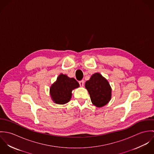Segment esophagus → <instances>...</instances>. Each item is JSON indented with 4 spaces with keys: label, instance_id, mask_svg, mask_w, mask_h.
I'll use <instances>...</instances> for the list:
<instances>
[{
    "label": "esophagus",
    "instance_id": "esophagus-1",
    "mask_svg": "<svg viewBox=\"0 0 154 154\" xmlns=\"http://www.w3.org/2000/svg\"><path fill=\"white\" fill-rule=\"evenodd\" d=\"M79 85H80L81 87H84V80H82V81H79Z\"/></svg>",
    "mask_w": 154,
    "mask_h": 154
}]
</instances>
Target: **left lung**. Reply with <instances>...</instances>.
Masks as SVG:
<instances>
[{
    "label": "left lung",
    "mask_w": 154,
    "mask_h": 154,
    "mask_svg": "<svg viewBox=\"0 0 154 154\" xmlns=\"http://www.w3.org/2000/svg\"><path fill=\"white\" fill-rule=\"evenodd\" d=\"M85 86L94 106L102 107L109 103L111 98V88L107 80L100 73L93 74Z\"/></svg>",
    "instance_id": "1"
}]
</instances>
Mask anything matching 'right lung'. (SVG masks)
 <instances>
[{
    "label": "right lung",
    "mask_w": 154,
    "mask_h": 154,
    "mask_svg": "<svg viewBox=\"0 0 154 154\" xmlns=\"http://www.w3.org/2000/svg\"><path fill=\"white\" fill-rule=\"evenodd\" d=\"M79 87V83L73 78L60 74L50 88L51 99L56 104H65L70 100L72 90Z\"/></svg>",
    "instance_id": "obj_1"
}]
</instances>
